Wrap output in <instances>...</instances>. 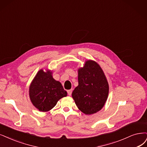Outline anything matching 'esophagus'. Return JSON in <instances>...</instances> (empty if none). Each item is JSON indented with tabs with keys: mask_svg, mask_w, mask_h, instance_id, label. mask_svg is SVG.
Segmentation results:
<instances>
[{
	"mask_svg": "<svg viewBox=\"0 0 147 147\" xmlns=\"http://www.w3.org/2000/svg\"><path fill=\"white\" fill-rule=\"evenodd\" d=\"M72 91H73V90H68V91H67L68 94L69 96H71V94H72Z\"/></svg>",
	"mask_w": 147,
	"mask_h": 147,
	"instance_id": "34e87169",
	"label": "esophagus"
}]
</instances>
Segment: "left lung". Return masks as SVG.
Masks as SVG:
<instances>
[{
  "label": "left lung",
  "instance_id": "left-lung-1",
  "mask_svg": "<svg viewBox=\"0 0 147 147\" xmlns=\"http://www.w3.org/2000/svg\"><path fill=\"white\" fill-rule=\"evenodd\" d=\"M79 85L72 93L78 108L85 115H93L104 107L109 93V85L100 65L88 60L78 68Z\"/></svg>",
  "mask_w": 147,
  "mask_h": 147
}]
</instances>
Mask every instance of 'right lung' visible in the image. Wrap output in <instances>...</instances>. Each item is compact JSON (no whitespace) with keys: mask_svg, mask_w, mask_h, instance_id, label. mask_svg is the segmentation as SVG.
Returning a JSON list of instances; mask_svg holds the SVG:
<instances>
[{"mask_svg":"<svg viewBox=\"0 0 147 147\" xmlns=\"http://www.w3.org/2000/svg\"><path fill=\"white\" fill-rule=\"evenodd\" d=\"M50 69H40L30 85L29 96L33 105L42 112L51 110L59 99L67 96L61 83L53 78Z\"/></svg>","mask_w":147,"mask_h":147,"instance_id":"add662e5","label":"right lung"}]
</instances>
